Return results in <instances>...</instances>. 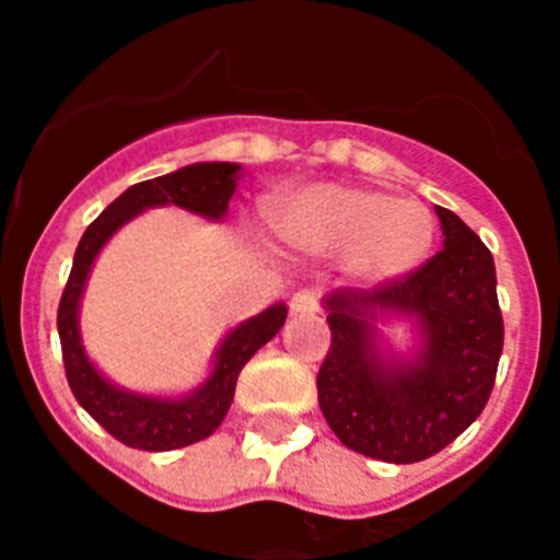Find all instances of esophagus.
<instances>
[{
    "mask_svg": "<svg viewBox=\"0 0 560 560\" xmlns=\"http://www.w3.org/2000/svg\"><path fill=\"white\" fill-rule=\"evenodd\" d=\"M316 311H319V294L314 289H303L291 296V316H314Z\"/></svg>",
    "mask_w": 560,
    "mask_h": 560,
    "instance_id": "esophagus-1",
    "label": "esophagus"
}]
</instances>
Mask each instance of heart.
<instances>
[{"mask_svg": "<svg viewBox=\"0 0 560 560\" xmlns=\"http://www.w3.org/2000/svg\"><path fill=\"white\" fill-rule=\"evenodd\" d=\"M275 226L294 249L345 255L368 283H393L418 271L434 241V219L423 205L345 185L308 187L280 201Z\"/></svg>", "mask_w": 560, "mask_h": 560, "instance_id": "obj_1", "label": "heart"}]
</instances>
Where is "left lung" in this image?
<instances>
[{"mask_svg":"<svg viewBox=\"0 0 560 560\" xmlns=\"http://www.w3.org/2000/svg\"><path fill=\"white\" fill-rule=\"evenodd\" d=\"M443 249L404 280L325 296L330 350L316 393L336 438L364 457L420 463L471 427L491 398L504 345L493 255L471 226L438 207ZM409 315L412 360L384 357L372 323Z\"/></svg>","mask_w":560,"mask_h":560,"instance_id":"1","label":"left lung"}]
</instances>
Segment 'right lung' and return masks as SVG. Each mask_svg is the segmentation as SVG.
Instances as JSON below:
<instances>
[{
    "label": "right lung",
    "instance_id": "add662e5",
    "mask_svg": "<svg viewBox=\"0 0 560 560\" xmlns=\"http://www.w3.org/2000/svg\"><path fill=\"white\" fill-rule=\"evenodd\" d=\"M237 171H241V165H235V162H196V165H187L182 171L167 173V176H156V179L128 187L86 226L75 249L67 289H63L61 305H58V336H61L69 389L78 398V404L112 438L131 448L171 452V448L190 446V443L210 438L221 427L224 415L230 412L237 375H241L244 364L264 348L266 341L275 339L277 330L283 328L289 308L277 303L266 308L264 314L252 316L237 328H232L226 339L221 341L219 353H215V368H212L210 378L201 387L192 389L190 395L153 398V395L114 387L112 381L103 378L95 364L89 361L81 345V330H78V308H81L86 277L108 237L148 207L176 205L210 221L224 219L232 192L237 187Z\"/></svg>",
    "mask_w": 560,
    "mask_h": 560
}]
</instances>
